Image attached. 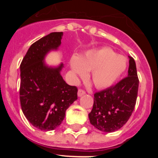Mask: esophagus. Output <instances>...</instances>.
I'll return each mask as SVG.
<instances>
[{"label":"esophagus","mask_w":158,"mask_h":158,"mask_svg":"<svg viewBox=\"0 0 158 158\" xmlns=\"http://www.w3.org/2000/svg\"><path fill=\"white\" fill-rule=\"evenodd\" d=\"M85 94V92L84 91V90H82V89H79V90H78L77 96H79V97H81V96H82Z\"/></svg>","instance_id":"esophagus-1"}]
</instances>
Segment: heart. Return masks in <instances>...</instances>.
Returning <instances> with one entry per match:
<instances>
[{"mask_svg": "<svg viewBox=\"0 0 158 158\" xmlns=\"http://www.w3.org/2000/svg\"><path fill=\"white\" fill-rule=\"evenodd\" d=\"M73 80L87 76L91 71V80L98 89H106L111 86L127 68L126 59L117 55L109 48L90 50L80 57L73 56L69 62Z\"/></svg>", "mask_w": 158, "mask_h": 158, "instance_id": "b5f03b06", "label": "heart"}]
</instances>
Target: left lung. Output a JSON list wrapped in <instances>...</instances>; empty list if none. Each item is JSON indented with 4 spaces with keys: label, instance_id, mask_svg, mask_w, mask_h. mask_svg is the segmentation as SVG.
I'll return each mask as SVG.
<instances>
[{
    "label": "left lung",
    "instance_id": "obj_1",
    "mask_svg": "<svg viewBox=\"0 0 158 158\" xmlns=\"http://www.w3.org/2000/svg\"><path fill=\"white\" fill-rule=\"evenodd\" d=\"M129 57L127 77L103 91L94 94V103L89 114L90 123L106 133L120 129L128 121L136 104L139 81L136 64Z\"/></svg>",
    "mask_w": 158,
    "mask_h": 158
}]
</instances>
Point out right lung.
Segmentation results:
<instances>
[{
    "instance_id": "add662e5",
    "label": "right lung",
    "mask_w": 158,
    "mask_h": 158,
    "mask_svg": "<svg viewBox=\"0 0 158 158\" xmlns=\"http://www.w3.org/2000/svg\"><path fill=\"white\" fill-rule=\"evenodd\" d=\"M63 32H52L30 47L20 64L19 100L23 115L35 127L52 131L62 123L65 111L77 100V89L63 80V64L49 66L45 58L58 51Z\"/></svg>"
}]
</instances>
